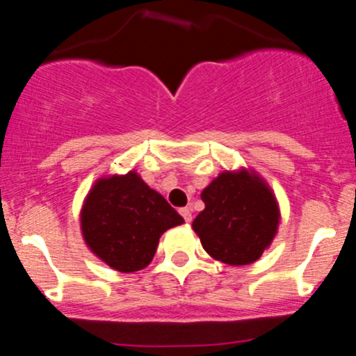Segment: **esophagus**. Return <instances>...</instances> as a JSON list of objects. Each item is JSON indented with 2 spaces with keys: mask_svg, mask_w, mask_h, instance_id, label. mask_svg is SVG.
Instances as JSON below:
<instances>
[{
  "mask_svg": "<svg viewBox=\"0 0 356 356\" xmlns=\"http://www.w3.org/2000/svg\"><path fill=\"white\" fill-rule=\"evenodd\" d=\"M180 213L184 216V219L187 222L193 221V210H191V209H187V207H185V209H180Z\"/></svg>",
  "mask_w": 356,
  "mask_h": 356,
  "instance_id": "esophagus-1",
  "label": "esophagus"
}]
</instances>
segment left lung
Segmentation results:
<instances>
[{
    "label": "left lung",
    "instance_id": "left-lung-1",
    "mask_svg": "<svg viewBox=\"0 0 356 356\" xmlns=\"http://www.w3.org/2000/svg\"><path fill=\"white\" fill-rule=\"evenodd\" d=\"M205 210L193 228L209 254L229 266H246L264 253L278 228L275 196L248 171L222 172L201 193Z\"/></svg>",
    "mask_w": 356,
    "mask_h": 356
}]
</instances>
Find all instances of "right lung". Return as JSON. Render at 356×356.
<instances>
[{
	"mask_svg": "<svg viewBox=\"0 0 356 356\" xmlns=\"http://www.w3.org/2000/svg\"><path fill=\"white\" fill-rule=\"evenodd\" d=\"M184 222L137 172L99 180L81 209L87 246L121 273L144 269L155 257L160 235Z\"/></svg>",
	"mask_w": 356,
	"mask_h": 356,
	"instance_id": "add662e5",
	"label": "right lung"
}]
</instances>
